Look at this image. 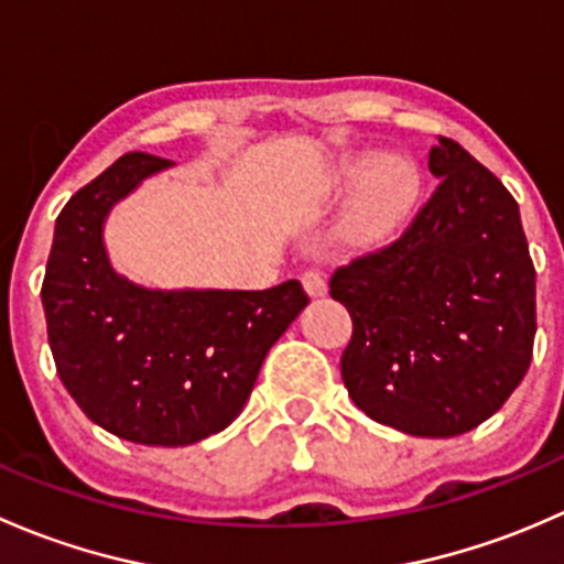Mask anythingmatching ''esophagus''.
Masks as SVG:
<instances>
[{"mask_svg":"<svg viewBox=\"0 0 564 564\" xmlns=\"http://www.w3.org/2000/svg\"><path fill=\"white\" fill-rule=\"evenodd\" d=\"M303 286H305V292L311 294V297H322V294L327 292V281H324V272L316 270V267L305 270L303 272Z\"/></svg>","mask_w":564,"mask_h":564,"instance_id":"1","label":"esophagus"}]
</instances>
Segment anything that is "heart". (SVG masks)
<instances>
[{
    "mask_svg": "<svg viewBox=\"0 0 564 564\" xmlns=\"http://www.w3.org/2000/svg\"><path fill=\"white\" fill-rule=\"evenodd\" d=\"M338 191H357L351 231L360 240H382L398 229L420 193V172L409 158L390 155L377 161L373 155H349L333 176Z\"/></svg>",
    "mask_w": 564,
    "mask_h": 564,
    "instance_id": "b5f03b06",
    "label": "heart"
}]
</instances>
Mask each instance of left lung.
Listing matches in <instances>:
<instances>
[{
	"label": "left lung",
	"mask_w": 564,
	"mask_h": 564,
	"mask_svg": "<svg viewBox=\"0 0 564 564\" xmlns=\"http://www.w3.org/2000/svg\"><path fill=\"white\" fill-rule=\"evenodd\" d=\"M440 180L388 246L329 278L351 338L340 377L357 409L412 436L477 429L524 379L534 264L519 204L458 141L429 152Z\"/></svg>",
	"instance_id": "8db88e82"
}]
</instances>
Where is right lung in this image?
<instances>
[{
    "label": "right lung",
    "mask_w": 564,
    "mask_h": 564,
    "mask_svg": "<svg viewBox=\"0 0 564 564\" xmlns=\"http://www.w3.org/2000/svg\"><path fill=\"white\" fill-rule=\"evenodd\" d=\"M166 166L128 152L62 207L40 297L56 373L78 409L119 440L182 447L242 412L267 351L308 294L300 281L264 292H150L117 275L104 248L108 209Z\"/></svg>",
    "instance_id": "right-lung-1"
}]
</instances>
